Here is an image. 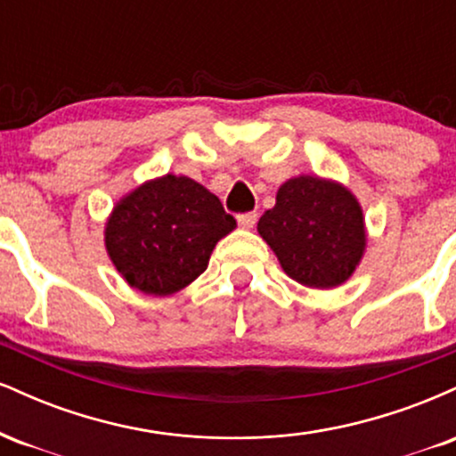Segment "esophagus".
Here are the masks:
<instances>
[{
  "mask_svg": "<svg viewBox=\"0 0 456 456\" xmlns=\"http://www.w3.org/2000/svg\"><path fill=\"white\" fill-rule=\"evenodd\" d=\"M257 212H246V214H238V224L242 229H253L255 223H257Z\"/></svg>",
  "mask_w": 456,
  "mask_h": 456,
  "instance_id": "1",
  "label": "esophagus"
}]
</instances>
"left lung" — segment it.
Here are the masks:
<instances>
[{
  "mask_svg": "<svg viewBox=\"0 0 456 456\" xmlns=\"http://www.w3.org/2000/svg\"><path fill=\"white\" fill-rule=\"evenodd\" d=\"M257 232L287 276L315 289L338 287L364 255V216L358 199L323 177H291L276 206L259 218Z\"/></svg>",
  "mask_w": 456,
  "mask_h": 456,
  "instance_id": "1",
  "label": "left lung"
}]
</instances>
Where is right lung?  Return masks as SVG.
Listing matches in <instances>:
<instances>
[{
    "label": "right lung",
    "mask_w": 456,
    "mask_h": 456,
    "mask_svg": "<svg viewBox=\"0 0 456 456\" xmlns=\"http://www.w3.org/2000/svg\"><path fill=\"white\" fill-rule=\"evenodd\" d=\"M233 229L221 199L191 177L167 174L115 203L104 246L130 287L171 296L208 268L214 246Z\"/></svg>",
    "instance_id": "obj_1"
}]
</instances>
